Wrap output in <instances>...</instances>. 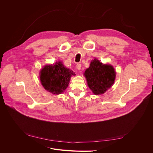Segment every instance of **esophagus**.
<instances>
[{
    "label": "esophagus",
    "instance_id": "1",
    "mask_svg": "<svg viewBox=\"0 0 153 153\" xmlns=\"http://www.w3.org/2000/svg\"><path fill=\"white\" fill-rule=\"evenodd\" d=\"M76 68H77L78 70H80V69H81V65L80 63H77L76 65Z\"/></svg>",
    "mask_w": 153,
    "mask_h": 153
}]
</instances>
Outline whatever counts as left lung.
Listing matches in <instances>:
<instances>
[{
    "mask_svg": "<svg viewBox=\"0 0 153 153\" xmlns=\"http://www.w3.org/2000/svg\"><path fill=\"white\" fill-rule=\"evenodd\" d=\"M84 76L88 87L94 94L98 95L104 93L113 85L116 72L111 65L103 64L94 59L85 70Z\"/></svg>",
    "mask_w": 153,
    "mask_h": 153,
    "instance_id": "left-lung-1",
    "label": "left lung"
}]
</instances>
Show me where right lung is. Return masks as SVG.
<instances>
[{
  "label": "right lung",
  "instance_id": "1",
  "mask_svg": "<svg viewBox=\"0 0 153 153\" xmlns=\"http://www.w3.org/2000/svg\"><path fill=\"white\" fill-rule=\"evenodd\" d=\"M73 75L76 74L59 61L53 65H45L40 71L39 79L45 90L52 94H59L66 90Z\"/></svg>",
  "mask_w": 153,
  "mask_h": 153
}]
</instances>
